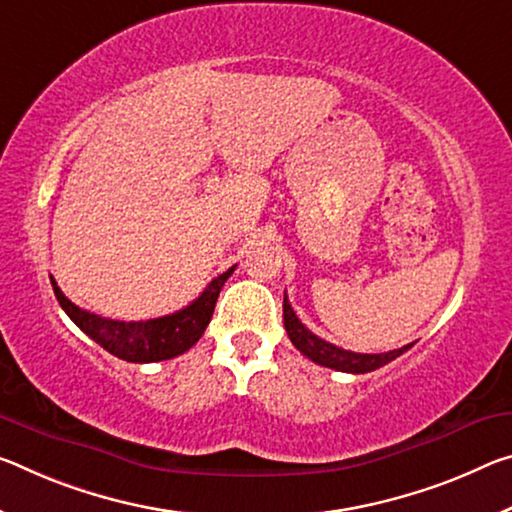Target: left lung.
<instances>
[{
	"mask_svg": "<svg viewBox=\"0 0 512 512\" xmlns=\"http://www.w3.org/2000/svg\"><path fill=\"white\" fill-rule=\"evenodd\" d=\"M282 316H285V330L300 353L312 362L321 364V367L335 369V371H346V373H367L385 367L387 362H392L403 355L412 344H405L401 348H394V351L387 353H353L344 351L335 344L326 342V339L316 337L312 330H307L294 312V307L289 305V298L285 294V303H282Z\"/></svg>",
	"mask_w": 512,
	"mask_h": 512,
	"instance_id": "1",
	"label": "left lung"
}]
</instances>
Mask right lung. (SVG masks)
Listing matches in <instances>:
<instances>
[{
    "label": "right lung",
    "instance_id": "1",
    "mask_svg": "<svg viewBox=\"0 0 512 512\" xmlns=\"http://www.w3.org/2000/svg\"><path fill=\"white\" fill-rule=\"evenodd\" d=\"M232 271L234 266L209 282L207 289L191 305H186L184 310L148 321H113L104 319L100 314L81 310V307L63 296V291L56 285L52 275L50 280L54 296L63 307V312L75 321V326L81 332H86L93 342L100 344L111 355H116V358L141 364L177 358V355L189 351L198 342L202 332L209 326V321H212L218 294H221L225 280L230 278Z\"/></svg>",
    "mask_w": 512,
    "mask_h": 512
}]
</instances>
